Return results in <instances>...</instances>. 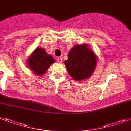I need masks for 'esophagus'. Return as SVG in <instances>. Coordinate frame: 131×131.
<instances>
[{
    "label": "esophagus",
    "instance_id": "obj_1",
    "mask_svg": "<svg viewBox=\"0 0 131 131\" xmlns=\"http://www.w3.org/2000/svg\"><path fill=\"white\" fill-rule=\"evenodd\" d=\"M57 62H59V63H60V62H62V59H61V58H58V59H57Z\"/></svg>",
    "mask_w": 131,
    "mask_h": 131
}]
</instances>
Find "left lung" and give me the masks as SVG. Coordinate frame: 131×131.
Wrapping results in <instances>:
<instances>
[{
	"label": "left lung",
	"instance_id": "obj_1",
	"mask_svg": "<svg viewBox=\"0 0 131 131\" xmlns=\"http://www.w3.org/2000/svg\"><path fill=\"white\" fill-rule=\"evenodd\" d=\"M97 63V57L87 44L76 45L68 54L64 61L69 75L76 81L89 79L94 72Z\"/></svg>",
	"mask_w": 131,
	"mask_h": 131
}]
</instances>
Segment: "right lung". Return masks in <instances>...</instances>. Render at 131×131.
<instances>
[{
  "label": "right lung",
  "mask_w": 131,
  "mask_h": 131,
  "mask_svg": "<svg viewBox=\"0 0 131 131\" xmlns=\"http://www.w3.org/2000/svg\"><path fill=\"white\" fill-rule=\"evenodd\" d=\"M27 59V67L31 70L32 73L39 77L45 74L50 66L54 62L53 57L40 47L34 50Z\"/></svg>",
  "instance_id": "right-lung-1"
}]
</instances>
